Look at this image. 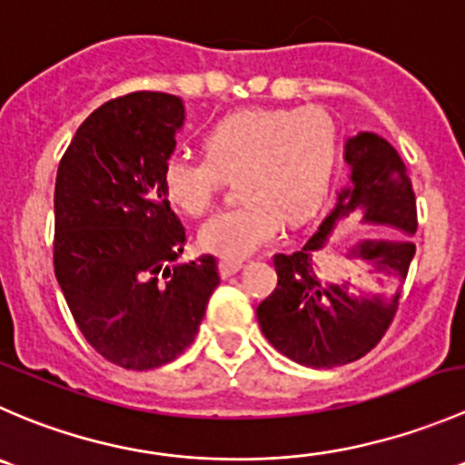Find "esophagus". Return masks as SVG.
<instances>
[{
	"mask_svg": "<svg viewBox=\"0 0 465 465\" xmlns=\"http://www.w3.org/2000/svg\"><path fill=\"white\" fill-rule=\"evenodd\" d=\"M242 266H243L242 260H222L219 262V271H222L223 278H231V275L237 273Z\"/></svg>",
	"mask_w": 465,
	"mask_h": 465,
	"instance_id": "esophagus-1",
	"label": "esophagus"
}]
</instances>
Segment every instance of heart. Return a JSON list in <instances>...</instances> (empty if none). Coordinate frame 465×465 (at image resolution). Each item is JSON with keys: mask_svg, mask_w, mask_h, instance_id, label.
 Returning a JSON list of instances; mask_svg holds the SVG:
<instances>
[{"mask_svg": "<svg viewBox=\"0 0 465 465\" xmlns=\"http://www.w3.org/2000/svg\"><path fill=\"white\" fill-rule=\"evenodd\" d=\"M205 155L172 153L160 187L173 208L203 217L228 178L239 176L242 203L201 228V246L242 260L269 246L284 222L301 223L323 203L339 160V126L321 108H251L214 124Z\"/></svg>", "mask_w": 465, "mask_h": 465, "instance_id": "heart-1", "label": "heart"}]
</instances>
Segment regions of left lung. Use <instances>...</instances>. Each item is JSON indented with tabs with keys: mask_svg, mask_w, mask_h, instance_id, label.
Masks as SVG:
<instances>
[{
	"mask_svg": "<svg viewBox=\"0 0 465 465\" xmlns=\"http://www.w3.org/2000/svg\"><path fill=\"white\" fill-rule=\"evenodd\" d=\"M352 187L339 194L337 208L325 217L310 242L293 252L273 257L278 287L257 305V321L271 346L310 369L351 364L373 351L398 312L391 301L355 298L348 284H323L316 278L314 251H321L343 217L364 210V222L387 223L416 232V196L393 146L375 133H360L346 142ZM352 255L364 257L375 271L407 278L416 252L411 242H361Z\"/></svg>",
	"mask_w": 465,
	"mask_h": 465,
	"instance_id": "8db88e82",
	"label": "left lung"
}]
</instances>
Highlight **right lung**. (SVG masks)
<instances>
[{
    "label": "right lung",
    "instance_id": "1",
    "mask_svg": "<svg viewBox=\"0 0 465 465\" xmlns=\"http://www.w3.org/2000/svg\"><path fill=\"white\" fill-rule=\"evenodd\" d=\"M185 119L164 92L105 101L78 126L58 164L54 271L78 330L128 371L176 360L219 284L217 260L178 264L185 228L160 187Z\"/></svg>",
    "mask_w": 465,
    "mask_h": 465
}]
</instances>
